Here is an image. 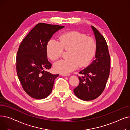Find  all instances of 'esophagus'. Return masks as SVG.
Listing matches in <instances>:
<instances>
[{
	"mask_svg": "<svg viewBox=\"0 0 130 130\" xmlns=\"http://www.w3.org/2000/svg\"><path fill=\"white\" fill-rule=\"evenodd\" d=\"M60 75L63 76H69L70 75V74H61Z\"/></svg>",
	"mask_w": 130,
	"mask_h": 130,
	"instance_id": "obj_1",
	"label": "esophagus"
}]
</instances>
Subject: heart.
<instances>
[{
	"instance_id": "heart-1",
	"label": "heart",
	"mask_w": 130,
	"mask_h": 130,
	"mask_svg": "<svg viewBox=\"0 0 130 130\" xmlns=\"http://www.w3.org/2000/svg\"><path fill=\"white\" fill-rule=\"evenodd\" d=\"M58 40L51 39L46 45L48 57L53 61L58 59L63 54L64 50H69L68 57L54 64V69L61 74L70 73L79 66L89 65L96 55L98 44L96 40L86 34L73 30L61 34Z\"/></svg>"
}]
</instances>
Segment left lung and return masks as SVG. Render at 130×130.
Wrapping results in <instances>:
<instances>
[{
  "label": "left lung",
  "mask_w": 130,
  "mask_h": 130,
  "mask_svg": "<svg viewBox=\"0 0 130 130\" xmlns=\"http://www.w3.org/2000/svg\"><path fill=\"white\" fill-rule=\"evenodd\" d=\"M98 44L95 59L79 72V83L74 88L75 95L83 101L96 99L104 90L111 69V57L105 38L92 26Z\"/></svg>",
  "instance_id": "obj_1"
}]
</instances>
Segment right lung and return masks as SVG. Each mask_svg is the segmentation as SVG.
<instances>
[{"label":"right lung","mask_w":130,"mask_h":130,"mask_svg":"<svg viewBox=\"0 0 130 130\" xmlns=\"http://www.w3.org/2000/svg\"><path fill=\"white\" fill-rule=\"evenodd\" d=\"M64 26L37 24L20 44L16 55V71L25 92L36 99L46 98L51 94L54 80L53 75L44 70L52 64L48 60L46 45L53 34Z\"/></svg>","instance_id":"add662e5"}]
</instances>
